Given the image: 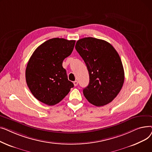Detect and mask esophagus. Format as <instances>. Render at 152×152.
<instances>
[{
    "instance_id": "34e87169",
    "label": "esophagus",
    "mask_w": 152,
    "mask_h": 152,
    "mask_svg": "<svg viewBox=\"0 0 152 152\" xmlns=\"http://www.w3.org/2000/svg\"><path fill=\"white\" fill-rule=\"evenodd\" d=\"M73 84H74V86H77V84H78V83H77V81H75L73 82Z\"/></svg>"
}]
</instances>
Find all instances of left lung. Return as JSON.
<instances>
[{"mask_svg": "<svg viewBox=\"0 0 152 152\" xmlns=\"http://www.w3.org/2000/svg\"><path fill=\"white\" fill-rule=\"evenodd\" d=\"M75 48L89 74V85L83 89L84 97L97 107L108 104L120 92L124 81L119 54L108 42L91 37L78 40Z\"/></svg>", "mask_w": 152, "mask_h": 152, "instance_id": "1", "label": "left lung"}]
</instances>
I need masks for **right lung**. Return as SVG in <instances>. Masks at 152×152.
I'll use <instances>...</instances> for the list:
<instances>
[{"label": "right lung", "instance_id": "1", "mask_svg": "<svg viewBox=\"0 0 152 152\" xmlns=\"http://www.w3.org/2000/svg\"><path fill=\"white\" fill-rule=\"evenodd\" d=\"M75 41L53 38L39 45L29 58L26 81L34 97L52 106L62 100L74 87L68 81L63 61L71 55Z\"/></svg>", "mask_w": 152, "mask_h": 152}]
</instances>
